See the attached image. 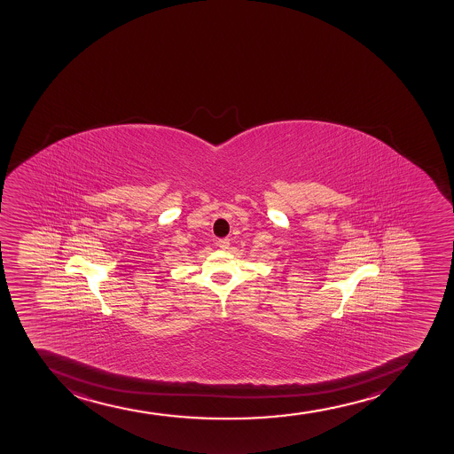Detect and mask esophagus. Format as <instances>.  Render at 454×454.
<instances>
[{
	"label": "esophagus",
	"mask_w": 454,
	"mask_h": 454,
	"mask_svg": "<svg viewBox=\"0 0 454 454\" xmlns=\"http://www.w3.org/2000/svg\"><path fill=\"white\" fill-rule=\"evenodd\" d=\"M218 247H220L221 249H227L230 247V239L223 238L218 240Z\"/></svg>",
	"instance_id": "obj_1"
}]
</instances>
